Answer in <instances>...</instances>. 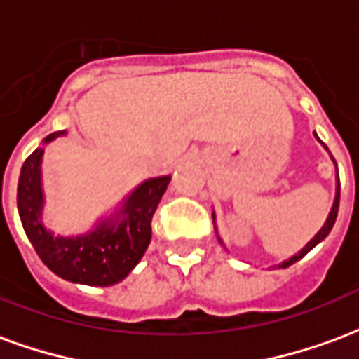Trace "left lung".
<instances>
[{"label":"left lung","mask_w":359,"mask_h":359,"mask_svg":"<svg viewBox=\"0 0 359 359\" xmlns=\"http://www.w3.org/2000/svg\"><path fill=\"white\" fill-rule=\"evenodd\" d=\"M332 161H334V159H332ZM337 177H339V169H337ZM339 200H340V182H339V179H337V196H334V203H332L331 213H329V217H327V221H325V225L321 226V231H319V233H317L316 236H313V238H311V241H309L308 244H306V246H304V248L298 252V254H296V256H292L290 259L283 262V264L278 265V267H283V269H285V267H290V265L296 264L298 259H302V257L306 256L309 250H313L317 244H319V242L327 238V234L331 233L332 225H334V221H337V213H339ZM213 221H215V215H213ZM219 241H221V238H219Z\"/></svg>","instance_id":"left-lung-1"}]
</instances>
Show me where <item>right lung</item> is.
<instances>
[{"mask_svg":"<svg viewBox=\"0 0 359 359\" xmlns=\"http://www.w3.org/2000/svg\"><path fill=\"white\" fill-rule=\"evenodd\" d=\"M57 130L43 144L63 136ZM43 148L34 149L20 169L17 205L28 241L36 254L55 275L65 280L90 286H109L130 273L151 241V217L167 190L171 177L142 182L109 219H103L81 236H55L42 225V163Z\"/></svg>","mask_w":359,"mask_h":359,"instance_id":"1","label":"right lung"}]
</instances>
